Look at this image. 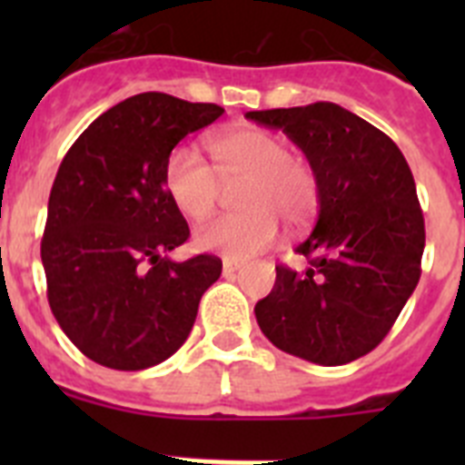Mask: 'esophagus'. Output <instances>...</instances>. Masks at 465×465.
I'll use <instances>...</instances> for the list:
<instances>
[{
	"mask_svg": "<svg viewBox=\"0 0 465 465\" xmlns=\"http://www.w3.org/2000/svg\"><path fill=\"white\" fill-rule=\"evenodd\" d=\"M242 268H244V262L235 261V258H225V261H223V274H225V277L235 274L237 270H242Z\"/></svg>",
	"mask_w": 465,
	"mask_h": 465,
	"instance_id": "esophagus-1",
	"label": "esophagus"
}]
</instances>
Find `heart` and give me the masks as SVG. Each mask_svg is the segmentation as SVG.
<instances>
[{"label": "heart", "instance_id": "obj_1", "mask_svg": "<svg viewBox=\"0 0 465 465\" xmlns=\"http://www.w3.org/2000/svg\"><path fill=\"white\" fill-rule=\"evenodd\" d=\"M212 167L193 146H176L165 163V191L183 216L200 221L213 212L221 182L242 186L240 213H223L195 230L197 249L228 258H252L268 249L279 235V219L300 228L319 207V183L302 160L277 134L261 127H242L209 142Z\"/></svg>", "mask_w": 465, "mask_h": 465}]
</instances>
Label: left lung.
Masks as SVG:
<instances>
[{
    "mask_svg": "<svg viewBox=\"0 0 465 465\" xmlns=\"http://www.w3.org/2000/svg\"><path fill=\"white\" fill-rule=\"evenodd\" d=\"M246 118L282 130L319 183V219L295 249L310 268L279 265L253 310L258 326L286 354L351 363L386 338L421 277L424 213L408 160L381 130L332 102Z\"/></svg>",
    "mask_w": 465,
    "mask_h": 465,
    "instance_id": "1",
    "label": "left lung"
}]
</instances>
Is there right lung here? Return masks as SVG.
<instances>
[{"label": "right lung", "instance_id": "obj_1", "mask_svg": "<svg viewBox=\"0 0 465 465\" xmlns=\"http://www.w3.org/2000/svg\"><path fill=\"white\" fill-rule=\"evenodd\" d=\"M223 109L165 93L111 106L84 130L57 170L41 240L48 305L94 363L143 371L186 342L221 261L170 252L188 240L165 191V163L186 134Z\"/></svg>", "mask_w": 465, "mask_h": 465}]
</instances>
